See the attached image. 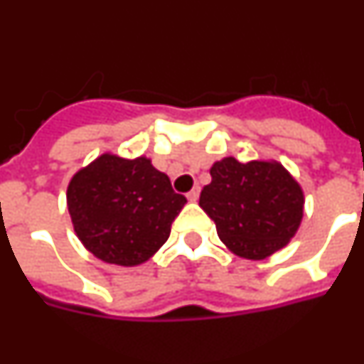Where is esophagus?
<instances>
[{"label":"esophagus","mask_w":364,"mask_h":364,"mask_svg":"<svg viewBox=\"0 0 364 364\" xmlns=\"http://www.w3.org/2000/svg\"><path fill=\"white\" fill-rule=\"evenodd\" d=\"M198 195H200V188H198V186H195V188H193L191 191L188 193V200L189 202H197L198 200Z\"/></svg>","instance_id":"1"}]
</instances>
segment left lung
Returning <instances> with one entry per match:
<instances>
[{"label": "left lung", "instance_id": "left-lung-1", "mask_svg": "<svg viewBox=\"0 0 364 364\" xmlns=\"http://www.w3.org/2000/svg\"><path fill=\"white\" fill-rule=\"evenodd\" d=\"M210 173L198 204L231 252L260 260L288 244L301 224L304 198L281 164H240L230 156Z\"/></svg>", "mask_w": 364, "mask_h": 364}]
</instances>
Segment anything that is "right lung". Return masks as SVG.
<instances>
[{"label": "right lung", "mask_w": 364, "mask_h": 364, "mask_svg": "<svg viewBox=\"0 0 364 364\" xmlns=\"http://www.w3.org/2000/svg\"><path fill=\"white\" fill-rule=\"evenodd\" d=\"M186 197L151 160L102 154L67 189L74 231L95 257L120 266L142 264L171 233Z\"/></svg>", "instance_id": "add662e5"}]
</instances>
